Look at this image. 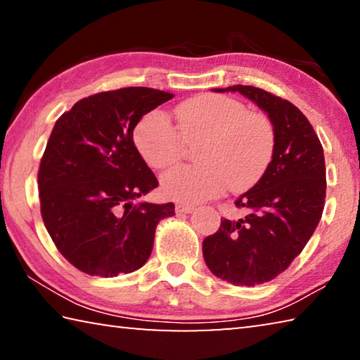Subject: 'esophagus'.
<instances>
[{
  "label": "esophagus",
  "instance_id": "34e87169",
  "mask_svg": "<svg viewBox=\"0 0 360 360\" xmlns=\"http://www.w3.org/2000/svg\"><path fill=\"white\" fill-rule=\"evenodd\" d=\"M193 211L192 205H186V203H176V212L178 214H191Z\"/></svg>",
  "mask_w": 360,
  "mask_h": 360
}]
</instances>
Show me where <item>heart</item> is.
Returning a JSON list of instances; mask_svg holds the SVG:
<instances>
[{
    "label": "heart",
    "instance_id": "b5f03b06",
    "mask_svg": "<svg viewBox=\"0 0 360 360\" xmlns=\"http://www.w3.org/2000/svg\"><path fill=\"white\" fill-rule=\"evenodd\" d=\"M179 131L162 111L146 114L136 125L133 141L152 168H165L182 154L186 143L202 141L197 162L179 165L162 176L167 198L197 203L221 195L229 186L245 191L257 182L270 165L275 133L270 122L249 114L241 101L224 95H198L176 108Z\"/></svg>",
    "mask_w": 360,
    "mask_h": 360
}]
</instances>
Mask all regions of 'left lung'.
Instances as JSON below:
<instances>
[{"instance_id":"left-lung-1","label":"left lung","mask_w":360,"mask_h":360,"mask_svg":"<svg viewBox=\"0 0 360 360\" xmlns=\"http://www.w3.org/2000/svg\"><path fill=\"white\" fill-rule=\"evenodd\" d=\"M212 92H238L255 103L273 125L270 165L235 205L246 208L238 221H221L203 240V257L212 275L235 285L271 281L290 265L311 238L324 210L326 162L318 135L290 101L252 85Z\"/></svg>"}]
</instances>
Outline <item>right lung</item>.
Returning <instances> with one entry per match:
<instances>
[{"label": "right lung", "mask_w": 360, "mask_h": 360, "mask_svg": "<svg viewBox=\"0 0 360 360\" xmlns=\"http://www.w3.org/2000/svg\"><path fill=\"white\" fill-rule=\"evenodd\" d=\"M173 94L125 87L77 101L42 155L41 214L63 257L87 275L114 278L148 262L155 227L174 205L138 202L158 181L133 141L138 122Z\"/></svg>", "instance_id": "right-lung-1"}]
</instances>
